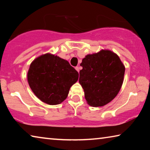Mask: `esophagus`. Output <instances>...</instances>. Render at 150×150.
Returning a JSON list of instances; mask_svg holds the SVG:
<instances>
[{
    "label": "esophagus",
    "mask_w": 150,
    "mask_h": 150,
    "mask_svg": "<svg viewBox=\"0 0 150 150\" xmlns=\"http://www.w3.org/2000/svg\"><path fill=\"white\" fill-rule=\"evenodd\" d=\"M75 69L77 70L78 72H79V67L78 66H77V67H75Z\"/></svg>",
    "instance_id": "34e87169"
}]
</instances>
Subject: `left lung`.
Returning a JSON list of instances; mask_svg holds the SVG:
<instances>
[{"instance_id":"left-lung-1","label":"left lung","mask_w":150,"mask_h":150,"mask_svg":"<svg viewBox=\"0 0 150 150\" xmlns=\"http://www.w3.org/2000/svg\"><path fill=\"white\" fill-rule=\"evenodd\" d=\"M79 82L88 105L98 107L115 98L123 83L125 67L120 58L110 50H101L86 55L81 63Z\"/></svg>"}]
</instances>
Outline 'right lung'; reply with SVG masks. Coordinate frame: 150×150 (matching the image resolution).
<instances>
[{"label": "right lung", "mask_w": 150, "mask_h": 150, "mask_svg": "<svg viewBox=\"0 0 150 150\" xmlns=\"http://www.w3.org/2000/svg\"><path fill=\"white\" fill-rule=\"evenodd\" d=\"M79 73L67 61L46 54L33 61L28 72V82L35 95L50 105L62 103Z\"/></svg>", "instance_id": "1"}]
</instances>
